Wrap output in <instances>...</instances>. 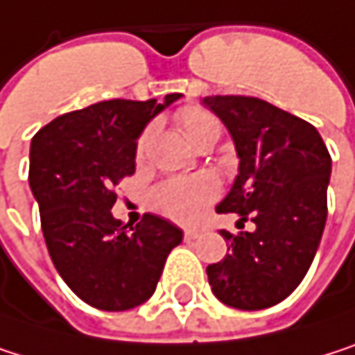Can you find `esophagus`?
Segmentation results:
<instances>
[{"mask_svg": "<svg viewBox=\"0 0 355 355\" xmlns=\"http://www.w3.org/2000/svg\"><path fill=\"white\" fill-rule=\"evenodd\" d=\"M200 237V231L198 229H185V239L187 241H193V239H198Z\"/></svg>", "mask_w": 355, "mask_h": 355, "instance_id": "1", "label": "esophagus"}]
</instances>
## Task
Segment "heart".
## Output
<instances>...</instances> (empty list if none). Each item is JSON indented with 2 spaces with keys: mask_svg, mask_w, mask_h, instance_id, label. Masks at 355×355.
I'll use <instances>...</instances> for the list:
<instances>
[{
  "mask_svg": "<svg viewBox=\"0 0 355 355\" xmlns=\"http://www.w3.org/2000/svg\"><path fill=\"white\" fill-rule=\"evenodd\" d=\"M179 122L187 135V139L198 145L206 137L220 135V122L206 110L200 107H185L179 112ZM151 128H145L137 139V155L141 157L145 153L147 141H149ZM218 185L212 176L198 174V176H185V179H172L162 183L153 191V206L170 216L172 220H179L185 225L198 223L208 208V204L216 198Z\"/></svg>",
  "mask_w": 355,
  "mask_h": 355,
  "instance_id": "heart-1",
  "label": "heart"
}]
</instances>
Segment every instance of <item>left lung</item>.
I'll use <instances>...</instances> for the list:
<instances>
[{"label": "left lung", "mask_w": 355, "mask_h": 355, "mask_svg": "<svg viewBox=\"0 0 355 355\" xmlns=\"http://www.w3.org/2000/svg\"><path fill=\"white\" fill-rule=\"evenodd\" d=\"M202 103L227 126L239 174L216 212L252 218V233L220 231L229 254L206 268L212 293L237 310H264L306 277L327 223L331 155L306 120L245 95H210Z\"/></svg>", "instance_id": "1"}]
</instances>
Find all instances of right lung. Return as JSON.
Returning a JSON list of instances; mask_svg holds the SVG:
<instances>
[{
  "mask_svg": "<svg viewBox=\"0 0 355 355\" xmlns=\"http://www.w3.org/2000/svg\"><path fill=\"white\" fill-rule=\"evenodd\" d=\"M181 97L99 101L58 116L31 141L28 183L47 252L64 283L97 310L147 302L183 241V231L162 216L145 214L135 227L112 216L114 185L135 172L139 135Z\"/></svg>",
  "mask_w": 355,
  "mask_h": 355,
  "instance_id": "add662e5",
  "label": "right lung"
}]
</instances>
